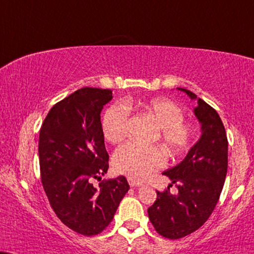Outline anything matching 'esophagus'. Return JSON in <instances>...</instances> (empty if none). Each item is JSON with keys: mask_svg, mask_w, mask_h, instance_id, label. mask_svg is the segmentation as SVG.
I'll return each instance as SVG.
<instances>
[{"mask_svg": "<svg viewBox=\"0 0 254 254\" xmlns=\"http://www.w3.org/2000/svg\"><path fill=\"white\" fill-rule=\"evenodd\" d=\"M127 182H129V184L131 188H138V186H142L143 183L142 182H137L134 181L132 178H127Z\"/></svg>", "mask_w": 254, "mask_h": 254, "instance_id": "esophagus-1", "label": "esophagus"}]
</instances>
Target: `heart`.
<instances>
[{"instance_id": "heart-1", "label": "heart", "mask_w": 254, "mask_h": 254, "mask_svg": "<svg viewBox=\"0 0 254 254\" xmlns=\"http://www.w3.org/2000/svg\"><path fill=\"white\" fill-rule=\"evenodd\" d=\"M143 110L160 127L159 138L170 152L181 153L190 145L192 130L183 123L182 109L166 98H155L144 104ZM130 111L125 104H116L105 112L103 132L110 143L122 142L127 134ZM165 155L158 146H143L127 143L114 153V168L132 179H143L165 164Z\"/></svg>"}]
</instances>
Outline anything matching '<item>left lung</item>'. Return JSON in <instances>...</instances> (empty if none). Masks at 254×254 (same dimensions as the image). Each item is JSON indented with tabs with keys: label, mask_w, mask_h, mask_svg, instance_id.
I'll return each instance as SVG.
<instances>
[{
	"label": "left lung",
	"mask_w": 254,
	"mask_h": 254,
	"mask_svg": "<svg viewBox=\"0 0 254 254\" xmlns=\"http://www.w3.org/2000/svg\"><path fill=\"white\" fill-rule=\"evenodd\" d=\"M192 101L197 99L194 116L200 123V137L179 164L163 175L178 189L157 191V199L147 208L149 219L160 236L179 239L198 230L218 203L227 173V137L218 112L190 90L177 88ZM171 185V184H170Z\"/></svg>",
	"instance_id": "obj_1"
}]
</instances>
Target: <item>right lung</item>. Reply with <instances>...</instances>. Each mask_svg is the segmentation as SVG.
Returning <instances> with one entry per match:
<instances>
[{"mask_svg":"<svg viewBox=\"0 0 254 254\" xmlns=\"http://www.w3.org/2000/svg\"><path fill=\"white\" fill-rule=\"evenodd\" d=\"M109 89L82 88L54 105L38 140L41 179L61 221L83 236L101 233L114 219L130 186L124 176L92 185L107 173L101 111Z\"/></svg>","mask_w":254,"mask_h":254,"instance_id":"obj_1","label":"right lung"}]
</instances>
